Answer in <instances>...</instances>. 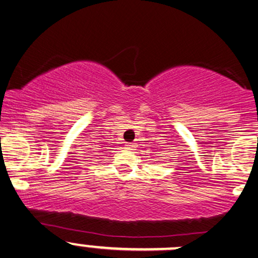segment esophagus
<instances>
[{
	"instance_id": "34e87169",
	"label": "esophagus",
	"mask_w": 258,
	"mask_h": 258,
	"mask_svg": "<svg viewBox=\"0 0 258 258\" xmlns=\"http://www.w3.org/2000/svg\"><path fill=\"white\" fill-rule=\"evenodd\" d=\"M125 146H126V148H128V150H135L136 145L134 144V142H128V144H126Z\"/></svg>"
}]
</instances>
